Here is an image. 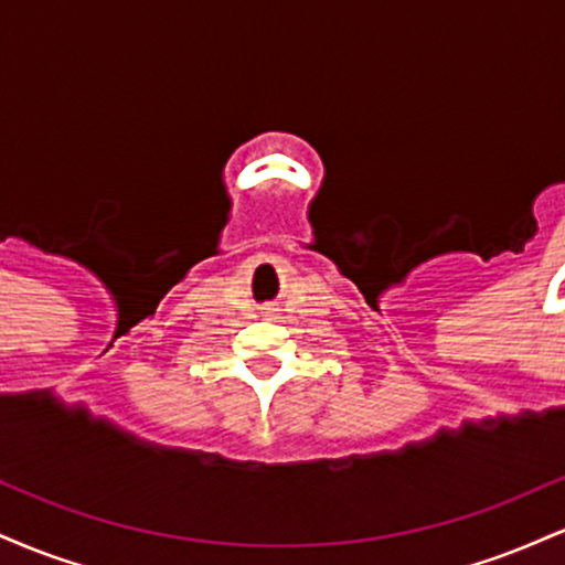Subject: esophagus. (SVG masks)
I'll return each mask as SVG.
<instances>
[{"mask_svg":"<svg viewBox=\"0 0 565 565\" xmlns=\"http://www.w3.org/2000/svg\"><path fill=\"white\" fill-rule=\"evenodd\" d=\"M268 313H274V308H265V316H268Z\"/></svg>","mask_w":565,"mask_h":565,"instance_id":"1","label":"esophagus"}]
</instances>
